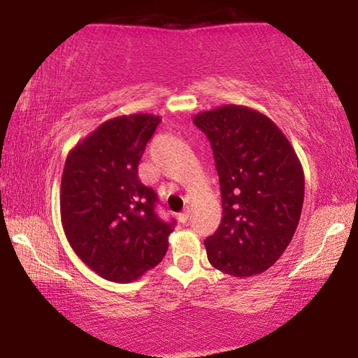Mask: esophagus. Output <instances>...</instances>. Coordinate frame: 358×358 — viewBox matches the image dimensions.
I'll use <instances>...</instances> for the list:
<instances>
[{
  "mask_svg": "<svg viewBox=\"0 0 358 358\" xmlns=\"http://www.w3.org/2000/svg\"><path fill=\"white\" fill-rule=\"evenodd\" d=\"M187 220H189V211H183V213L178 215V221H180V222L186 224Z\"/></svg>",
  "mask_w": 358,
  "mask_h": 358,
  "instance_id": "34e87169",
  "label": "esophagus"
}]
</instances>
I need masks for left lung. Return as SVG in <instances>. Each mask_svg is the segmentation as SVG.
Segmentation results:
<instances>
[{
	"instance_id": "1",
	"label": "left lung",
	"mask_w": 358,
	"mask_h": 358,
	"mask_svg": "<svg viewBox=\"0 0 358 358\" xmlns=\"http://www.w3.org/2000/svg\"><path fill=\"white\" fill-rule=\"evenodd\" d=\"M208 137L220 177L222 220L203 241L216 270L235 278L264 273L299 226L305 173L284 132L251 107L226 104L194 115Z\"/></svg>"
}]
</instances>
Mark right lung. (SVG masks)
<instances>
[{
    "instance_id": "right-lung-1",
    "label": "right lung",
    "mask_w": 358,
    "mask_h": 358,
    "mask_svg": "<svg viewBox=\"0 0 358 358\" xmlns=\"http://www.w3.org/2000/svg\"><path fill=\"white\" fill-rule=\"evenodd\" d=\"M161 118L107 120L69 151L59 189L62 224L85 265L113 282H132L161 262L173 222L155 213L156 192L137 178L145 145Z\"/></svg>"
}]
</instances>
